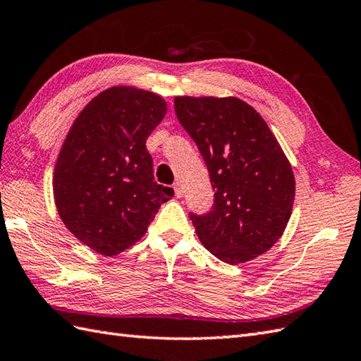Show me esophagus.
Masks as SVG:
<instances>
[{"mask_svg":"<svg viewBox=\"0 0 361 361\" xmlns=\"http://www.w3.org/2000/svg\"><path fill=\"white\" fill-rule=\"evenodd\" d=\"M173 190H175V197H177V198L183 197V188H181L180 183H175L173 184Z\"/></svg>","mask_w":361,"mask_h":361,"instance_id":"1","label":"esophagus"}]
</instances>
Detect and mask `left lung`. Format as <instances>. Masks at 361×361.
<instances>
[{
	"instance_id": "1",
	"label": "left lung",
	"mask_w": 361,
	"mask_h": 361,
	"mask_svg": "<svg viewBox=\"0 0 361 361\" xmlns=\"http://www.w3.org/2000/svg\"><path fill=\"white\" fill-rule=\"evenodd\" d=\"M173 107L215 192L206 214L189 212L200 241L229 264L264 254L281 237L295 197L294 173L279 141L238 98L177 97Z\"/></svg>"
}]
</instances>
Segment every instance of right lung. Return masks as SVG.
Segmentation results:
<instances>
[{
    "mask_svg": "<svg viewBox=\"0 0 361 361\" xmlns=\"http://www.w3.org/2000/svg\"><path fill=\"white\" fill-rule=\"evenodd\" d=\"M166 103L135 87H111L82 109L67 133L54 173L55 204L66 228L106 257L147 231L173 189L154 181L146 140Z\"/></svg>",
    "mask_w": 361,
    "mask_h": 361,
    "instance_id": "obj_1",
    "label": "right lung"
}]
</instances>
